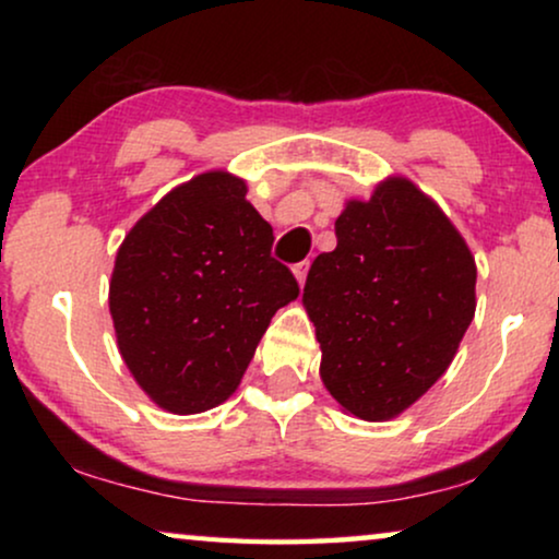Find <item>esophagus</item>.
I'll return each mask as SVG.
<instances>
[{"mask_svg":"<svg viewBox=\"0 0 559 559\" xmlns=\"http://www.w3.org/2000/svg\"><path fill=\"white\" fill-rule=\"evenodd\" d=\"M308 262H300V264H295L293 266V272H295V277H297V282H300V287L305 285V277H308Z\"/></svg>","mask_w":559,"mask_h":559,"instance_id":"34e87169","label":"esophagus"}]
</instances>
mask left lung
<instances>
[{
	"label": "left lung",
	"mask_w": 559,
	"mask_h": 559,
	"mask_svg": "<svg viewBox=\"0 0 559 559\" xmlns=\"http://www.w3.org/2000/svg\"><path fill=\"white\" fill-rule=\"evenodd\" d=\"M338 247L318 254L302 305L320 379L366 423L407 412L453 364L476 316V259L445 211L404 175L348 198Z\"/></svg>",
	"instance_id": "obj_1"
}]
</instances>
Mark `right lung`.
Here are the masks:
<instances>
[{"instance_id": "obj_1", "label": "right lung", "mask_w": 559, "mask_h": 559, "mask_svg": "<svg viewBox=\"0 0 559 559\" xmlns=\"http://www.w3.org/2000/svg\"><path fill=\"white\" fill-rule=\"evenodd\" d=\"M247 180L205 170L165 193L117 249L109 312L129 373L159 409L198 415L239 389L272 316L300 295L270 257Z\"/></svg>"}]
</instances>
